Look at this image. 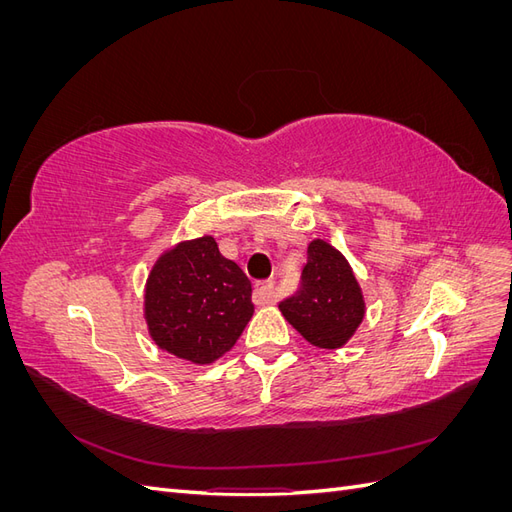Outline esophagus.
Instances as JSON below:
<instances>
[{
  "instance_id": "obj_1",
  "label": "esophagus",
  "mask_w": 512,
  "mask_h": 512,
  "mask_svg": "<svg viewBox=\"0 0 512 512\" xmlns=\"http://www.w3.org/2000/svg\"><path fill=\"white\" fill-rule=\"evenodd\" d=\"M254 299L258 305H269V303H275V286L271 280H265V282H258L254 286Z\"/></svg>"
}]
</instances>
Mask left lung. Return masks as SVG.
I'll return each mask as SVG.
<instances>
[{
  "mask_svg": "<svg viewBox=\"0 0 512 512\" xmlns=\"http://www.w3.org/2000/svg\"><path fill=\"white\" fill-rule=\"evenodd\" d=\"M280 312L309 344L335 350L359 329L365 301L348 260L316 239L307 247L299 290L280 303Z\"/></svg>",
  "mask_w": 512,
  "mask_h": 512,
  "instance_id": "1",
  "label": "left lung"
}]
</instances>
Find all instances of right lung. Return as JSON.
<instances>
[{
  "instance_id": "right-lung-1",
  "label": "right lung",
  "mask_w": 512,
  "mask_h": 512,
  "mask_svg": "<svg viewBox=\"0 0 512 512\" xmlns=\"http://www.w3.org/2000/svg\"><path fill=\"white\" fill-rule=\"evenodd\" d=\"M254 314L252 282L213 237L183 241L153 265L145 288L149 335L162 350L207 365L228 352Z\"/></svg>"
}]
</instances>
